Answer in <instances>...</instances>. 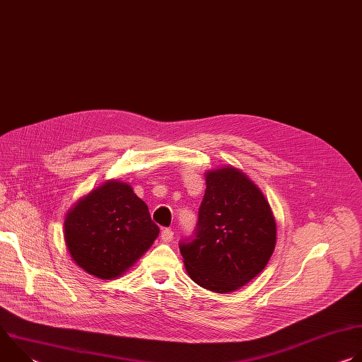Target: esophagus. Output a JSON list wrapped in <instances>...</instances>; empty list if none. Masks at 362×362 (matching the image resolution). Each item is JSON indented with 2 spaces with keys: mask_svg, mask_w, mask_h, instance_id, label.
<instances>
[{
  "mask_svg": "<svg viewBox=\"0 0 362 362\" xmlns=\"http://www.w3.org/2000/svg\"><path fill=\"white\" fill-rule=\"evenodd\" d=\"M173 235H175V233H173V230L166 228V229H163V230H162V233H160V238H162V240H163V242H166V243H168V242H172V239H173Z\"/></svg>",
  "mask_w": 362,
  "mask_h": 362,
  "instance_id": "34e87169",
  "label": "esophagus"
}]
</instances>
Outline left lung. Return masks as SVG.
<instances>
[{
  "instance_id": "1",
  "label": "left lung",
  "mask_w": 362,
  "mask_h": 362,
  "mask_svg": "<svg viewBox=\"0 0 362 362\" xmlns=\"http://www.w3.org/2000/svg\"><path fill=\"white\" fill-rule=\"evenodd\" d=\"M276 222L264 193L232 166L206 173V190L192 238L179 243L186 271L204 289L245 286L269 262Z\"/></svg>"
}]
</instances>
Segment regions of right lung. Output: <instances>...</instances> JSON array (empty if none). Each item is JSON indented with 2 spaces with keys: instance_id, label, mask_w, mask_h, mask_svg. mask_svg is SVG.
<instances>
[{
  "instance_id": "obj_1",
  "label": "right lung",
  "mask_w": 362,
  "mask_h": 362,
  "mask_svg": "<svg viewBox=\"0 0 362 362\" xmlns=\"http://www.w3.org/2000/svg\"><path fill=\"white\" fill-rule=\"evenodd\" d=\"M159 236L147 204L132 186L109 180L80 199L64 221L73 261L100 279L124 274Z\"/></svg>"
}]
</instances>
